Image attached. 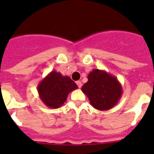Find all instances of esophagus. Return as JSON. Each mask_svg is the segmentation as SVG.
I'll list each match as a JSON object with an SVG mask.
<instances>
[{
  "mask_svg": "<svg viewBox=\"0 0 154 154\" xmlns=\"http://www.w3.org/2000/svg\"><path fill=\"white\" fill-rule=\"evenodd\" d=\"M76 83H77V86L79 87V88H81V87H82V82H79V81H78V82H76Z\"/></svg>",
  "mask_w": 154,
  "mask_h": 154,
  "instance_id": "34e87169",
  "label": "esophagus"
}]
</instances>
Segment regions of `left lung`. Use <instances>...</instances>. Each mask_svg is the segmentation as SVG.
I'll use <instances>...</instances> for the list:
<instances>
[{"label":"left lung","mask_w":154,"mask_h":154,"mask_svg":"<svg viewBox=\"0 0 154 154\" xmlns=\"http://www.w3.org/2000/svg\"><path fill=\"white\" fill-rule=\"evenodd\" d=\"M82 91L96 109L105 111L117 105L122 95V86L113 75L105 70L94 69L88 75V82Z\"/></svg>","instance_id":"1"}]
</instances>
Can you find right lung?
I'll return each instance as SVG.
<instances>
[{"mask_svg": "<svg viewBox=\"0 0 154 154\" xmlns=\"http://www.w3.org/2000/svg\"><path fill=\"white\" fill-rule=\"evenodd\" d=\"M77 88V84L69 77L63 76L53 70L40 82L37 91L45 105L52 109H57L66 101L69 93Z\"/></svg>", "mask_w": 154, "mask_h": 154, "instance_id": "add662e5", "label": "right lung"}]
</instances>
